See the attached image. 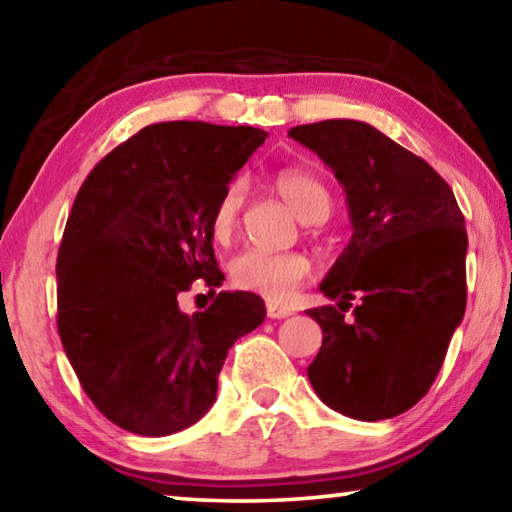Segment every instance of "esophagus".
<instances>
[{"label":"esophagus","instance_id":"esophagus-1","mask_svg":"<svg viewBox=\"0 0 512 512\" xmlns=\"http://www.w3.org/2000/svg\"><path fill=\"white\" fill-rule=\"evenodd\" d=\"M293 314L291 307L277 305V302H266V316L268 318H287Z\"/></svg>","mask_w":512,"mask_h":512}]
</instances>
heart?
I'll list each match as a JSON object with an SVG mask.
<instances>
[{
  "label": "heart",
  "instance_id": "heart-1",
  "mask_svg": "<svg viewBox=\"0 0 512 512\" xmlns=\"http://www.w3.org/2000/svg\"><path fill=\"white\" fill-rule=\"evenodd\" d=\"M273 189L284 198L300 221L323 223L332 212V194L316 176L300 169L280 171L273 178ZM239 183L228 185L216 201L210 230L216 241H228L237 228L241 210ZM311 273V262L302 253H273L264 248H246L230 262V280L241 291L259 293L268 300H287L293 289Z\"/></svg>",
  "mask_w": 512,
  "mask_h": 512
}]
</instances>
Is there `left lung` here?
I'll use <instances>...</instances> for the list:
<instances>
[{
  "instance_id": "obj_1",
  "label": "left lung",
  "mask_w": 512,
  "mask_h": 512,
  "mask_svg": "<svg viewBox=\"0 0 512 512\" xmlns=\"http://www.w3.org/2000/svg\"><path fill=\"white\" fill-rule=\"evenodd\" d=\"M289 137L334 171L352 223L320 282L340 307L307 311L323 329L309 381L348 418H395L427 395L463 320L465 219L427 162L366 121L325 119ZM354 297L355 320L345 321Z\"/></svg>"
}]
</instances>
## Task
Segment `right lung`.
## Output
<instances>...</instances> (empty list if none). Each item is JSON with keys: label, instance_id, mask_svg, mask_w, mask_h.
Masks as SVG:
<instances>
[{"label": "right lung", "instance_id": "add662e5", "mask_svg": "<svg viewBox=\"0 0 512 512\" xmlns=\"http://www.w3.org/2000/svg\"><path fill=\"white\" fill-rule=\"evenodd\" d=\"M266 140L253 126L162 121L85 178L58 250V334L83 391L117 427L169 436L216 400L228 350L264 323V300L221 291L189 317L177 298L225 280L212 248L219 196Z\"/></svg>", "mask_w": 512, "mask_h": 512}]
</instances>
